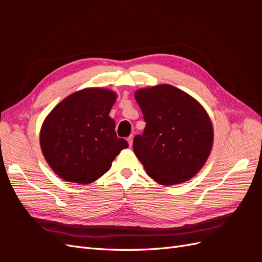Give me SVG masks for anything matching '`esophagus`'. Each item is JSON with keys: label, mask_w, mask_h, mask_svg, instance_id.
Instances as JSON below:
<instances>
[{"label": "esophagus", "mask_w": 262, "mask_h": 262, "mask_svg": "<svg viewBox=\"0 0 262 262\" xmlns=\"http://www.w3.org/2000/svg\"><path fill=\"white\" fill-rule=\"evenodd\" d=\"M128 142H129V145H130V146H132V142H133V136H130V137L128 138Z\"/></svg>", "instance_id": "esophagus-1"}]
</instances>
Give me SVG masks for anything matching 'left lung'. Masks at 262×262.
<instances>
[{
    "label": "left lung",
    "instance_id": "left-lung-1",
    "mask_svg": "<svg viewBox=\"0 0 262 262\" xmlns=\"http://www.w3.org/2000/svg\"><path fill=\"white\" fill-rule=\"evenodd\" d=\"M146 125L133 150L147 175L164 186L194 177L213 146V125L199 101L175 86L160 84L134 94Z\"/></svg>",
    "mask_w": 262,
    "mask_h": 262
}]
</instances>
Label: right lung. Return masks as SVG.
Segmentation results:
<instances>
[{"label":"right lung","mask_w":262,"mask_h":262,"mask_svg":"<svg viewBox=\"0 0 262 262\" xmlns=\"http://www.w3.org/2000/svg\"><path fill=\"white\" fill-rule=\"evenodd\" d=\"M117 94L91 87L63 99L46 117L40 147L47 163L63 180L87 185L106 173L116 156L129 146L117 137L109 117Z\"/></svg>","instance_id":"add662e5"}]
</instances>
